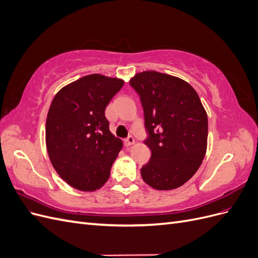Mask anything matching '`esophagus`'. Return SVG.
I'll use <instances>...</instances> for the list:
<instances>
[{"label":"esophagus","mask_w":258,"mask_h":258,"mask_svg":"<svg viewBox=\"0 0 258 258\" xmlns=\"http://www.w3.org/2000/svg\"><path fill=\"white\" fill-rule=\"evenodd\" d=\"M126 144H127V146L134 145V144H135V139L132 138V137H128V138L126 139Z\"/></svg>","instance_id":"1"}]
</instances>
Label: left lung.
I'll return each instance as SVG.
<instances>
[{
	"instance_id": "obj_1",
	"label": "left lung",
	"mask_w": 258,
	"mask_h": 258,
	"mask_svg": "<svg viewBox=\"0 0 258 258\" xmlns=\"http://www.w3.org/2000/svg\"><path fill=\"white\" fill-rule=\"evenodd\" d=\"M130 85L141 99L151 160L143 181L158 190L185 184L197 172L208 146V115L198 93L176 76L156 71L137 73Z\"/></svg>"
}]
</instances>
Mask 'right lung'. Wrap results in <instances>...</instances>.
Returning <instances> with one entry per match:
<instances>
[{"label":"right lung","instance_id":"obj_1","mask_svg":"<svg viewBox=\"0 0 258 258\" xmlns=\"http://www.w3.org/2000/svg\"><path fill=\"white\" fill-rule=\"evenodd\" d=\"M123 80L90 74L61 88L46 119V147L52 167L66 183L95 191L110 177L122 141L110 131L105 108Z\"/></svg>","mask_w":258,"mask_h":258}]
</instances>
